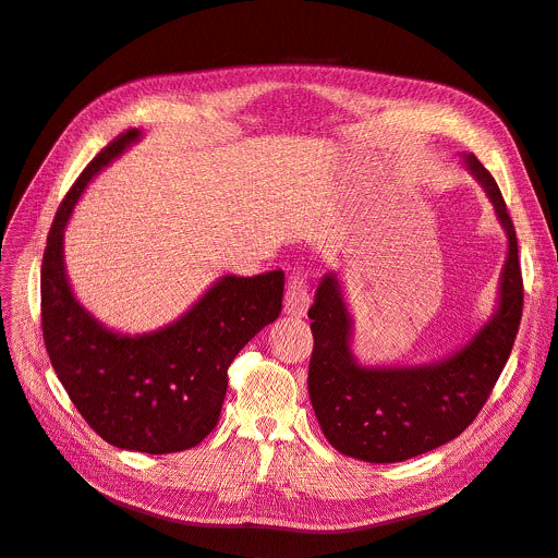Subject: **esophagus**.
I'll list each match as a JSON object with an SVG mask.
<instances>
[{
    "label": "esophagus",
    "instance_id": "esophagus-1",
    "mask_svg": "<svg viewBox=\"0 0 558 558\" xmlns=\"http://www.w3.org/2000/svg\"><path fill=\"white\" fill-rule=\"evenodd\" d=\"M310 307V294H307V284L301 276H291L289 287H287V296H284V314L289 316H305Z\"/></svg>",
    "mask_w": 558,
    "mask_h": 558
}]
</instances>
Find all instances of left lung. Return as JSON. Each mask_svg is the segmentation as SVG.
<instances>
[{
	"mask_svg": "<svg viewBox=\"0 0 558 558\" xmlns=\"http://www.w3.org/2000/svg\"><path fill=\"white\" fill-rule=\"evenodd\" d=\"M465 171L482 185L507 234L497 305L486 324L448 357L414 366H366L353 353V316L337 271L320 278L312 318L307 389L335 450L368 463H396L457 438L475 421L500 377L522 316L518 240L500 187L473 154Z\"/></svg>",
	"mask_w": 558,
	"mask_h": 558,
	"instance_id": "8db88e82",
	"label": "left lung"
}]
</instances>
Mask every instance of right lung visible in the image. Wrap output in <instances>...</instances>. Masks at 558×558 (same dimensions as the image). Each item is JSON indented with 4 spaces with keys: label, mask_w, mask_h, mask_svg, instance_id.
I'll return each mask as SVG.
<instances>
[{
    "label": "right lung",
    "mask_w": 558,
    "mask_h": 558,
    "mask_svg": "<svg viewBox=\"0 0 558 558\" xmlns=\"http://www.w3.org/2000/svg\"><path fill=\"white\" fill-rule=\"evenodd\" d=\"M142 131L131 129L83 169L51 223L40 274L43 335L78 414L120 450L169 454L198 446L221 414L228 366L282 310L284 274L221 276L169 326L117 332L76 299L65 269V228L81 194Z\"/></svg>",
    "instance_id": "obj_1"
}]
</instances>
